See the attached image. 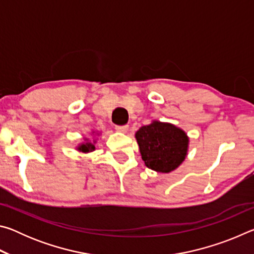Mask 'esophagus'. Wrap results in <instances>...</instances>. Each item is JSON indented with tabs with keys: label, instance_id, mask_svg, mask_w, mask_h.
<instances>
[{
	"label": "esophagus",
	"instance_id": "esophagus-1",
	"mask_svg": "<svg viewBox=\"0 0 254 254\" xmlns=\"http://www.w3.org/2000/svg\"><path fill=\"white\" fill-rule=\"evenodd\" d=\"M115 128H117V131H119V132H123V133H126V132H127V130H128V126H117L115 127Z\"/></svg>",
	"mask_w": 254,
	"mask_h": 254
}]
</instances>
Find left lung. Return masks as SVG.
<instances>
[{"label":"left lung","mask_w":254,"mask_h":254,"mask_svg":"<svg viewBox=\"0 0 254 254\" xmlns=\"http://www.w3.org/2000/svg\"><path fill=\"white\" fill-rule=\"evenodd\" d=\"M135 137L145 166L158 173L175 170L187 156V134L170 123L153 121L140 127Z\"/></svg>","instance_id":"8db88e82"}]
</instances>
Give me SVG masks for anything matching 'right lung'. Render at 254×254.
I'll use <instances>...</instances> for the list:
<instances>
[{
	"instance_id": "right-lung-1",
	"label": "right lung",
	"mask_w": 254,
	"mask_h": 254,
	"mask_svg": "<svg viewBox=\"0 0 254 254\" xmlns=\"http://www.w3.org/2000/svg\"><path fill=\"white\" fill-rule=\"evenodd\" d=\"M87 140V139H86ZM78 150L81 152H89V151H94L95 150V145H94L92 142H86L80 144L78 147Z\"/></svg>"
}]
</instances>
